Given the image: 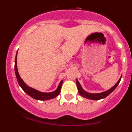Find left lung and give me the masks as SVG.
<instances>
[{
    "instance_id": "obj_1",
    "label": "left lung",
    "mask_w": 132,
    "mask_h": 132,
    "mask_svg": "<svg viewBox=\"0 0 132 132\" xmlns=\"http://www.w3.org/2000/svg\"><path fill=\"white\" fill-rule=\"evenodd\" d=\"M121 78L122 77H120V79L118 80L117 82H116L115 85L113 86L112 88H110L109 90H107L106 91L102 92V93H90L87 92L86 90L83 89L81 87V85L79 83V80H77V79L76 82H77V89L78 91H79V93L80 94V95L81 96L84 98H86L87 99H90V100H94V101H97V100H101V99L104 98L106 97L107 96H108L112 92H113L114 90V89L117 87L118 85H119L120 82Z\"/></svg>"
}]
</instances>
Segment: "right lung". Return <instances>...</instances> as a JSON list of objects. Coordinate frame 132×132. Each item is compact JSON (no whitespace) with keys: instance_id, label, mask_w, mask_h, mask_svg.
<instances>
[{"instance_id":"1","label":"right lung","mask_w":132,"mask_h":132,"mask_svg":"<svg viewBox=\"0 0 132 132\" xmlns=\"http://www.w3.org/2000/svg\"><path fill=\"white\" fill-rule=\"evenodd\" d=\"M17 53H18V51L16 52V58H15V73H16V76L17 80H18V84H19L20 87L22 88V90L26 93L27 94H28L29 96H31V98L36 99V100H38V101H47V100H50V99L54 98L56 96H57L59 94L61 89V86H62L63 81V80H61V82H59V85H58L57 88L55 90L51 93H44V92H40L38 90L35 89V88H31V87H29L25 82H24V80L22 79L20 77L19 73L18 71V68H17Z\"/></svg>"}]
</instances>
